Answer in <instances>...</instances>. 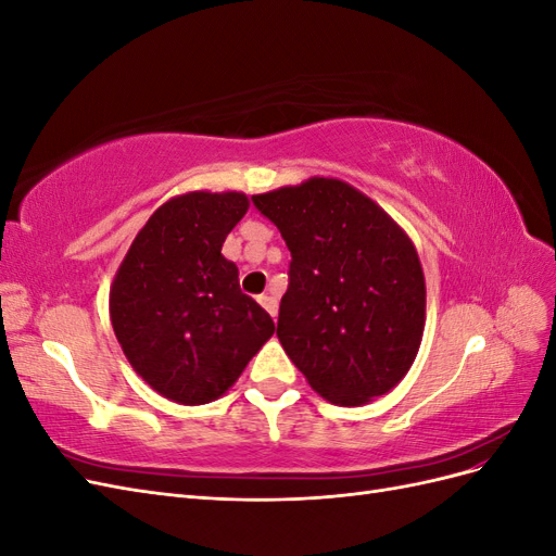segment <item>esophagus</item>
<instances>
[{"label": "esophagus", "mask_w": 556, "mask_h": 556, "mask_svg": "<svg viewBox=\"0 0 556 556\" xmlns=\"http://www.w3.org/2000/svg\"><path fill=\"white\" fill-rule=\"evenodd\" d=\"M260 304L266 308V313L271 315L274 319H276V315H278V299L276 296H271V294H262L260 296Z\"/></svg>", "instance_id": "1"}]
</instances>
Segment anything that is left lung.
<instances>
[{
  "label": "left lung",
  "instance_id": "obj_1",
  "mask_svg": "<svg viewBox=\"0 0 556 556\" xmlns=\"http://www.w3.org/2000/svg\"><path fill=\"white\" fill-rule=\"evenodd\" d=\"M252 201L292 252L276 333L294 366L336 406L394 390L417 357L427 311L408 233L339 178L313 176Z\"/></svg>",
  "mask_w": 556,
  "mask_h": 556
}]
</instances>
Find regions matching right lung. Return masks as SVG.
<instances>
[{
    "mask_svg": "<svg viewBox=\"0 0 556 556\" xmlns=\"http://www.w3.org/2000/svg\"><path fill=\"white\" fill-rule=\"evenodd\" d=\"M248 208L243 192L169 199L131 241L111 285V325L127 362L182 406L220 399L276 331L223 255Z\"/></svg>",
    "mask_w": 556,
    "mask_h": 556,
    "instance_id": "obj_1",
    "label": "right lung"
}]
</instances>
